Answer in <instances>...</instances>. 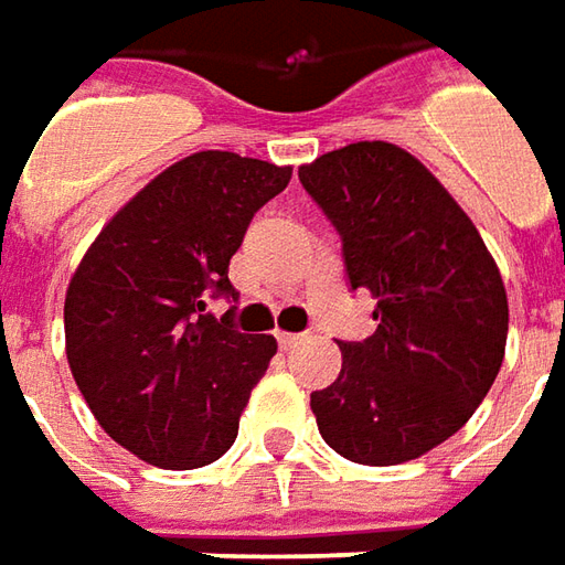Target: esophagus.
Segmentation results:
<instances>
[{
	"instance_id": "34e87169",
	"label": "esophagus",
	"mask_w": 565,
	"mask_h": 565,
	"mask_svg": "<svg viewBox=\"0 0 565 565\" xmlns=\"http://www.w3.org/2000/svg\"><path fill=\"white\" fill-rule=\"evenodd\" d=\"M276 339H279V345H282V349H292V345H298L305 337H301V333H286V330H279Z\"/></svg>"
}]
</instances>
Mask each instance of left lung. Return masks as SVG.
Returning a JSON list of instances; mask_svg holds the SVG:
<instances>
[{
  "instance_id": "1",
  "label": "left lung",
  "mask_w": 565,
  "mask_h": 565,
  "mask_svg": "<svg viewBox=\"0 0 565 565\" xmlns=\"http://www.w3.org/2000/svg\"><path fill=\"white\" fill-rule=\"evenodd\" d=\"M342 235L352 289L377 298V330L339 342L342 371L311 393L320 437L361 466H399L449 440L507 355L503 276L468 213L427 166L359 141L298 169Z\"/></svg>"
}]
</instances>
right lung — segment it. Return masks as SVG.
Segmentation results:
<instances>
[{"instance_id": "add662e5", "label": "right lung", "mask_w": 565, "mask_h": 565, "mask_svg": "<svg viewBox=\"0 0 565 565\" xmlns=\"http://www.w3.org/2000/svg\"><path fill=\"white\" fill-rule=\"evenodd\" d=\"M289 179L292 166L191 153L121 206L77 264L65 292L72 377L99 427L150 466H210L238 437L276 339L204 315L206 298H235L228 260Z\"/></svg>"}]
</instances>
